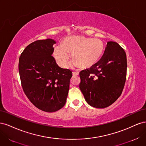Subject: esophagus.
Here are the masks:
<instances>
[{
    "mask_svg": "<svg viewBox=\"0 0 146 146\" xmlns=\"http://www.w3.org/2000/svg\"><path fill=\"white\" fill-rule=\"evenodd\" d=\"M72 75H73V76H78V72H72Z\"/></svg>",
    "mask_w": 146,
    "mask_h": 146,
    "instance_id": "obj_1",
    "label": "esophagus"
}]
</instances>
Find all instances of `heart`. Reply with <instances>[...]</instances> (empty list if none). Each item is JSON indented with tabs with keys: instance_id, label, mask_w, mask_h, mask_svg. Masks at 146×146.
Here are the masks:
<instances>
[{
	"instance_id": "heart-1",
	"label": "heart",
	"mask_w": 146,
	"mask_h": 146,
	"mask_svg": "<svg viewBox=\"0 0 146 146\" xmlns=\"http://www.w3.org/2000/svg\"><path fill=\"white\" fill-rule=\"evenodd\" d=\"M104 51V42L100 39L71 36L64 39L62 46L55 47L54 55L61 68L68 67L70 54L75 65L80 69H87L98 62Z\"/></svg>"
}]
</instances>
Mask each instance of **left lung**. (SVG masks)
<instances>
[{"label": "left lung", "mask_w": 146, "mask_h": 146, "mask_svg": "<svg viewBox=\"0 0 146 146\" xmlns=\"http://www.w3.org/2000/svg\"><path fill=\"white\" fill-rule=\"evenodd\" d=\"M125 52L116 42L108 41L101 59L80 72L79 87L86 102L96 108L111 105L122 94L127 76Z\"/></svg>", "instance_id": "1"}]
</instances>
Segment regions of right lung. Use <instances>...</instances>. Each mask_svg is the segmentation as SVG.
Returning <instances> with one entry per match:
<instances>
[{
	"label": "right lung",
	"instance_id": "right-lung-1",
	"mask_svg": "<svg viewBox=\"0 0 146 146\" xmlns=\"http://www.w3.org/2000/svg\"><path fill=\"white\" fill-rule=\"evenodd\" d=\"M56 42L52 39L30 44L19 60V72L25 94L35 107L55 112L66 104L72 74L60 68L52 55Z\"/></svg>",
	"mask_w": 146,
	"mask_h": 146
}]
</instances>
